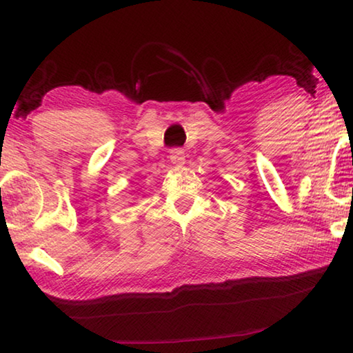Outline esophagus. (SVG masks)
Returning <instances> with one entry per match:
<instances>
[{"mask_svg": "<svg viewBox=\"0 0 353 353\" xmlns=\"http://www.w3.org/2000/svg\"><path fill=\"white\" fill-rule=\"evenodd\" d=\"M170 161L172 165H183L185 163V152L182 149H172L170 152Z\"/></svg>", "mask_w": 353, "mask_h": 353, "instance_id": "1", "label": "esophagus"}]
</instances>
